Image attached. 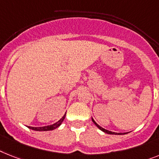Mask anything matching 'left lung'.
I'll list each match as a JSON object with an SVG mask.
<instances>
[{"label": "left lung", "mask_w": 159, "mask_h": 159, "mask_svg": "<svg viewBox=\"0 0 159 159\" xmlns=\"http://www.w3.org/2000/svg\"><path fill=\"white\" fill-rule=\"evenodd\" d=\"M92 120H93V124H95V125L97 126V127H98V128H99V129L102 130V132H104L105 133H107V134H111V135H124V134H126V133H121V132H119V133H118V132H111V131H109V130L105 129V128H102L101 126L98 125V124H97V123H96L95 120H94V119H93V118H92Z\"/></svg>", "instance_id": "1"}]
</instances>
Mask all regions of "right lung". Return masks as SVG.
I'll return each mask as SVG.
<instances>
[{"label":"right lung","mask_w":159,"mask_h":159,"mask_svg":"<svg viewBox=\"0 0 159 159\" xmlns=\"http://www.w3.org/2000/svg\"><path fill=\"white\" fill-rule=\"evenodd\" d=\"M66 113L65 115L61 117V119H59L57 123H55V124H51V125L48 126H44V127H38V128H34V127H27V128H30V129L31 130H34V131H39V132H41V131L43 132V131H52V130H54L57 128H58L59 126L61 124V123L63 122L64 119H65L66 117Z\"/></svg>","instance_id":"obj_1"}]
</instances>
